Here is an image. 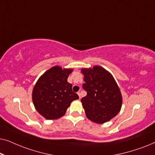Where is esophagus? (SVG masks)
<instances>
[{"label": "esophagus", "instance_id": "1", "mask_svg": "<svg viewBox=\"0 0 155 155\" xmlns=\"http://www.w3.org/2000/svg\"><path fill=\"white\" fill-rule=\"evenodd\" d=\"M77 94H78V96H79V97H80V98H81V94H80V92H78L77 93Z\"/></svg>", "mask_w": 155, "mask_h": 155}]
</instances>
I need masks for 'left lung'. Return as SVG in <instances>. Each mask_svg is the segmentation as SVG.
<instances>
[{
    "mask_svg": "<svg viewBox=\"0 0 155 155\" xmlns=\"http://www.w3.org/2000/svg\"><path fill=\"white\" fill-rule=\"evenodd\" d=\"M87 95L81 101L86 116L97 124L109 121L117 115L122 105L118 84L111 74L100 66L82 69Z\"/></svg>",
    "mask_w": 155,
    "mask_h": 155,
    "instance_id": "left-lung-1",
    "label": "left lung"
}]
</instances>
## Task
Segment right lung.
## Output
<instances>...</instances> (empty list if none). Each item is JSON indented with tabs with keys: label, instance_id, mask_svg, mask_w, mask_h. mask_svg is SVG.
Here are the masks:
<instances>
[{
	"label": "right lung",
	"instance_id": "right-lung-1",
	"mask_svg": "<svg viewBox=\"0 0 155 155\" xmlns=\"http://www.w3.org/2000/svg\"><path fill=\"white\" fill-rule=\"evenodd\" d=\"M72 69L54 66L43 74L36 83L32 100L37 111L48 120L57 119L65 114L73 100L79 99L67 79Z\"/></svg>",
	"mask_w": 155,
	"mask_h": 155
}]
</instances>
